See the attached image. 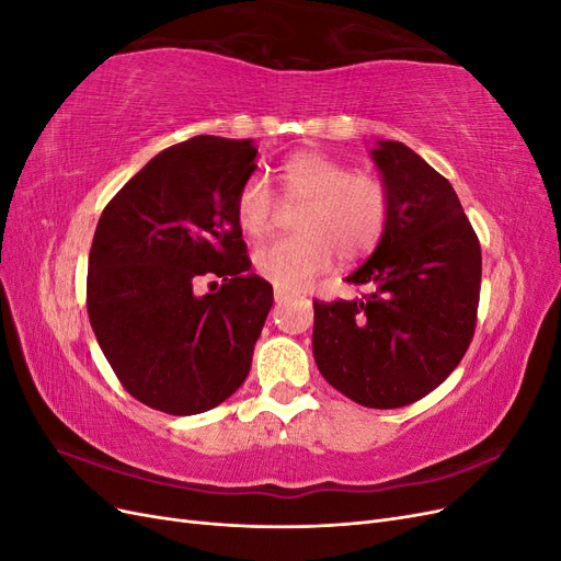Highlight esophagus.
<instances>
[{
	"label": "esophagus",
	"instance_id": "esophagus-1",
	"mask_svg": "<svg viewBox=\"0 0 561 561\" xmlns=\"http://www.w3.org/2000/svg\"><path fill=\"white\" fill-rule=\"evenodd\" d=\"M274 299H276V304H283V301L287 299V293H283V290H276V293H274Z\"/></svg>",
	"mask_w": 561,
	"mask_h": 561
}]
</instances>
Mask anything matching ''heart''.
I'll return each instance as SVG.
<instances>
[{
  "label": "heart",
  "mask_w": 561,
  "mask_h": 561,
  "mask_svg": "<svg viewBox=\"0 0 561 561\" xmlns=\"http://www.w3.org/2000/svg\"><path fill=\"white\" fill-rule=\"evenodd\" d=\"M283 196L304 203L297 219L301 236L274 241L254 252V268L285 293L301 290L313 276L342 262L365 257L383 239L390 219V192L383 180L353 173L342 161L318 151H299L280 168ZM276 196L264 178L252 175L236 198L239 227L262 239L274 227Z\"/></svg>",
  "instance_id": "obj_1"
}]
</instances>
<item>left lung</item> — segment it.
Wrapping results in <instances>:
<instances>
[{"mask_svg":"<svg viewBox=\"0 0 561 561\" xmlns=\"http://www.w3.org/2000/svg\"><path fill=\"white\" fill-rule=\"evenodd\" d=\"M390 192V219L346 278L365 297L313 301V358L330 386L371 410L428 396L468 351L482 252L454 186L396 140L369 149Z\"/></svg>","mask_w":561,"mask_h":561,"instance_id":"left-lung-1","label":"left lung"}]
</instances>
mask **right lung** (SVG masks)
<instances>
[{"label":"right lung","mask_w":561,"mask_h":561,"mask_svg":"<svg viewBox=\"0 0 561 561\" xmlns=\"http://www.w3.org/2000/svg\"><path fill=\"white\" fill-rule=\"evenodd\" d=\"M254 157L252 140L196 135L151 159L100 215L91 328L128 393L165 414L208 412L241 388L274 304V287L248 274L236 219ZM198 275L224 285L198 296Z\"/></svg>","instance_id":"obj_1"}]
</instances>
